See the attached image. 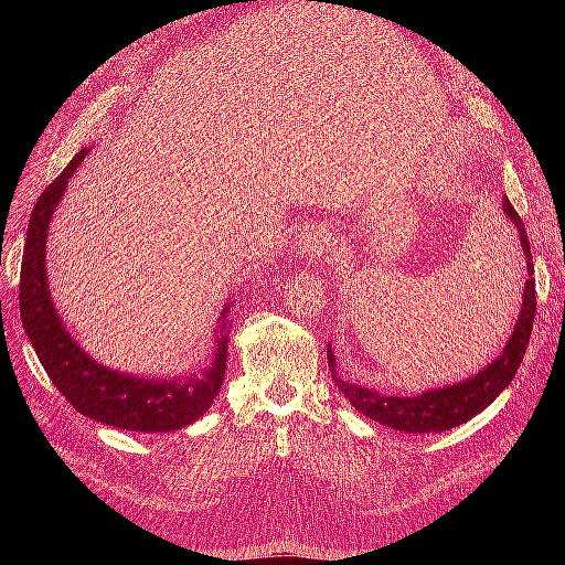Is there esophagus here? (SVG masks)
<instances>
[{"mask_svg":"<svg viewBox=\"0 0 565 565\" xmlns=\"http://www.w3.org/2000/svg\"><path fill=\"white\" fill-rule=\"evenodd\" d=\"M332 233L324 224L303 226L295 237V249L303 262H318L330 252Z\"/></svg>","mask_w":565,"mask_h":565,"instance_id":"34e87169","label":"esophagus"}]
</instances>
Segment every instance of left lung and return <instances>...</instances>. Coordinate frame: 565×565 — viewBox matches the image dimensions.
Here are the masks:
<instances>
[{
    "instance_id": "1",
    "label": "left lung",
    "mask_w": 565,
    "mask_h": 565,
    "mask_svg": "<svg viewBox=\"0 0 565 565\" xmlns=\"http://www.w3.org/2000/svg\"><path fill=\"white\" fill-rule=\"evenodd\" d=\"M502 207L507 218L519 231L521 259L525 262V273H527L525 285H523L521 313L504 351L494 358L488 367L473 374V377H469L467 382L443 386V388H429L424 393H417V396H386V393H377L372 388L341 380L337 372L332 347L328 344V363H330L332 377L337 382V388L344 393L358 413L405 434H440V431L452 429V426L465 424L467 419L481 413V409H486L511 384V380H514V374L527 349L530 332H533V322H535V306H537L535 266H533V254H530L527 233L521 216L516 214L514 207H511V202L507 198L502 202Z\"/></svg>"
}]
</instances>
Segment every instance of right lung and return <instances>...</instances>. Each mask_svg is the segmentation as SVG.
<instances>
[{
  "label": "right lung",
  "mask_w": 565,
  "mask_h": 565,
  "mask_svg": "<svg viewBox=\"0 0 565 565\" xmlns=\"http://www.w3.org/2000/svg\"><path fill=\"white\" fill-rule=\"evenodd\" d=\"M87 148H82L71 164L46 185L30 214L19 295L23 330L49 380L84 417L127 431H177L207 413L224 384L231 303L224 306L218 318L214 361L200 377L191 374L183 380H141L104 367L77 347L51 301L46 285V233L67 181L87 158Z\"/></svg>",
  "instance_id": "right-lung-1"
}]
</instances>
